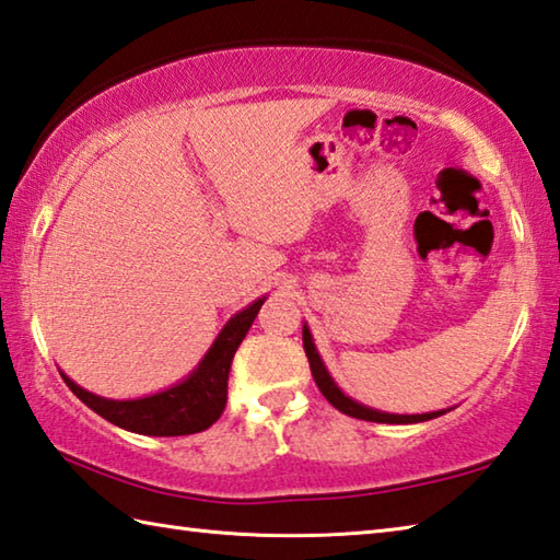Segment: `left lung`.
Returning <instances> with one entry per match:
<instances>
[{"mask_svg": "<svg viewBox=\"0 0 560 560\" xmlns=\"http://www.w3.org/2000/svg\"><path fill=\"white\" fill-rule=\"evenodd\" d=\"M303 350H306V358L311 362V374H313V380H315V384H318V389L323 392L325 399H328L338 411L352 416V419L374 421V423H421V421H431V419H435V416L445 413V411H431V413L406 416V413H384V411H377V409H370V406H362L354 399H350V396H345L340 386L332 382L328 370H325L318 350H315L308 325H303Z\"/></svg>", "mask_w": 560, "mask_h": 560, "instance_id": "1", "label": "left lung"}]
</instances>
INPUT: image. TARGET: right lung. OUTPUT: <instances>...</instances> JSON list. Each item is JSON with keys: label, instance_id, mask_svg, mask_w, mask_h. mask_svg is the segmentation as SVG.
<instances>
[{"label": "right lung", "instance_id": "1", "mask_svg": "<svg viewBox=\"0 0 560 560\" xmlns=\"http://www.w3.org/2000/svg\"><path fill=\"white\" fill-rule=\"evenodd\" d=\"M267 299H257L245 311L232 315L225 328L220 330L215 342L210 345L206 358L186 380L141 399H105L93 392H85L73 380L60 372V377L70 386L80 401L90 406L119 429L141 435H190L210 429L228 404V377L230 364L240 342L245 340L254 318Z\"/></svg>", "mask_w": 560, "mask_h": 560}]
</instances>
